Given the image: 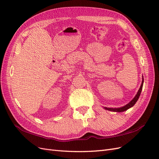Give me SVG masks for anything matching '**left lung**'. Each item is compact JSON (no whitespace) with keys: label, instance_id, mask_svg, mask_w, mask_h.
Masks as SVG:
<instances>
[{"label":"left lung","instance_id":"8db88e82","mask_svg":"<svg viewBox=\"0 0 159 159\" xmlns=\"http://www.w3.org/2000/svg\"><path fill=\"white\" fill-rule=\"evenodd\" d=\"M143 83H144V79H143V76L142 83H141V85H140V89H139L137 94H136L135 97L132 99V101H130L128 104H126V105L122 107H119V108H107V107H104V108H105V109H106V110H107V111L116 112H124V111H125L126 110H128L129 108H130L131 107H133L135 105V103L137 102V101H138V99L139 98L140 93H141L142 89H143Z\"/></svg>","mask_w":159,"mask_h":159}]
</instances>
